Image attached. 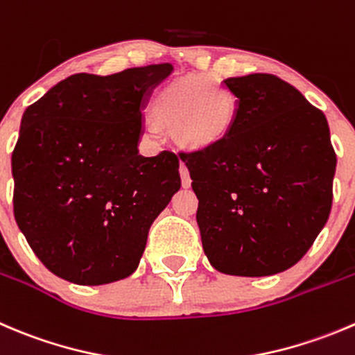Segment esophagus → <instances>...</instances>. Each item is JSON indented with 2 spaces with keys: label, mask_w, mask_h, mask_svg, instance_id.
<instances>
[{
  "label": "esophagus",
  "mask_w": 355,
  "mask_h": 355,
  "mask_svg": "<svg viewBox=\"0 0 355 355\" xmlns=\"http://www.w3.org/2000/svg\"><path fill=\"white\" fill-rule=\"evenodd\" d=\"M180 177H182V185H184L185 189L191 187V177H189V170L184 163L180 164Z\"/></svg>",
  "instance_id": "obj_1"
}]
</instances>
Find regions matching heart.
<instances>
[{
  "instance_id": "b5f03b06",
  "label": "heart",
  "mask_w": 355,
  "mask_h": 355,
  "mask_svg": "<svg viewBox=\"0 0 355 355\" xmlns=\"http://www.w3.org/2000/svg\"><path fill=\"white\" fill-rule=\"evenodd\" d=\"M153 114L159 125L173 128L184 146L205 149L230 132L236 101L218 78L196 74L163 88L154 101Z\"/></svg>"
}]
</instances>
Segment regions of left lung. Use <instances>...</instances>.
<instances>
[{
	"label": "left lung",
	"instance_id": "1",
	"mask_svg": "<svg viewBox=\"0 0 355 355\" xmlns=\"http://www.w3.org/2000/svg\"><path fill=\"white\" fill-rule=\"evenodd\" d=\"M236 119L220 142L180 153L199 199L202 250L218 272L290 269L328 222L336 154L326 116L274 74L225 79Z\"/></svg>",
	"mask_w": 355,
	"mask_h": 355
}]
</instances>
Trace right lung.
Segmentation results:
<instances>
[{"label":"right lung","mask_w":355,"mask_h":355,"mask_svg":"<svg viewBox=\"0 0 355 355\" xmlns=\"http://www.w3.org/2000/svg\"><path fill=\"white\" fill-rule=\"evenodd\" d=\"M171 64L72 74L26 109L12 154L13 215L50 272L83 286L132 276L180 189L177 154H139L144 107Z\"/></svg>","instance_id":"obj_1"}]
</instances>
